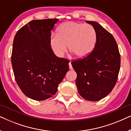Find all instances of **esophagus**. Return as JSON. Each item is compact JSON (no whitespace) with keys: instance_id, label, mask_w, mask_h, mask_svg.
<instances>
[{"instance_id":"obj_1","label":"esophagus","mask_w":131,"mask_h":131,"mask_svg":"<svg viewBox=\"0 0 131 131\" xmlns=\"http://www.w3.org/2000/svg\"><path fill=\"white\" fill-rule=\"evenodd\" d=\"M69 69H70V70L73 69V67H72V65H71V62H70L69 63Z\"/></svg>"}]
</instances>
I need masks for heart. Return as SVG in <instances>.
<instances>
[{
	"instance_id": "b5f03b06",
	"label": "heart",
	"mask_w": 131,
	"mask_h": 131,
	"mask_svg": "<svg viewBox=\"0 0 131 131\" xmlns=\"http://www.w3.org/2000/svg\"><path fill=\"white\" fill-rule=\"evenodd\" d=\"M97 42V34L92 25L69 21L62 24L57 35L50 37V45L58 57H62L67 50L78 58L86 57L94 51Z\"/></svg>"
}]
</instances>
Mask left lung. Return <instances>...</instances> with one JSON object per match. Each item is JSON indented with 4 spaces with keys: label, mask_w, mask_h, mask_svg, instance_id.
Here are the masks:
<instances>
[{
    "label": "left lung",
    "mask_w": 131,
    "mask_h": 131,
    "mask_svg": "<svg viewBox=\"0 0 131 131\" xmlns=\"http://www.w3.org/2000/svg\"><path fill=\"white\" fill-rule=\"evenodd\" d=\"M97 42L94 51L83 58L71 62L77 73L76 85L84 99L96 101L112 92L117 82L121 67V55L116 40L110 33L94 21Z\"/></svg>",
    "instance_id": "left-lung-1"
}]
</instances>
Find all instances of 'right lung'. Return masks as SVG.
I'll return each mask as SVG.
<instances>
[{
    "mask_svg": "<svg viewBox=\"0 0 131 131\" xmlns=\"http://www.w3.org/2000/svg\"><path fill=\"white\" fill-rule=\"evenodd\" d=\"M58 21H31L14 37L11 62L15 79L31 99L42 101L52 96L69 70V60L57 57L50 45L51 31Z\"/></svg>",
    "mask_w": 131,
    "mask_h": 131,
    "instance_id": "right-lung-1",
    "label": "right lung"
}]
</instances>
